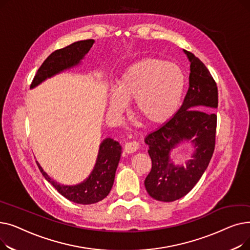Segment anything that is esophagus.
<instances>
[{
  "instance_id": "1",
  "label": "esophagus",
  "mask_w": 250,
  "mask_h": 250,
  "mask_svg": "<svg viewBox=\"0 0 250 250\" xmlns=\"http://www.w3.org/2000/svg\"><path fill=\"white\" fill-rule=\"evenodd\" d=\"M139 146H140L139 143L136 142V141L127 142V143H125L124 150H125V152H126V153H134V152H136V151L139 149Z\"/></svg>"
}]
</instances>
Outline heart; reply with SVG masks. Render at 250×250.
Wrapping results in <instances>:
<instances>
[{
    "mask_svg": "<svg viewBox=\"0 0 250 250\" xmlns=\"http://www.w3.org/2000/svg\"><path fill=\"white\" fill-rule=\"evenodd\" d=\"M185 89L178 67L155 59H143L123 73L110 92V112L120 116L134 99L135 114L149 125L166 122L177 110Z\"/></svg>",
    "mask_w": 250,
    "mask_h": 250,
    "instance_id": "obj_1",
    "label": "heart"
}]
</instances>
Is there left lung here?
I'll use <instances>...</instances> for the list:
<instances>
[{"mask_svg":"<svg viewBox=\"0 0 250 250\" xmlns=\"http://www.w3.org/2000/svg\"><path fill=\"white\" fill-rule=\"evenodd\" d=\"M190 62L189 87L178 111L145 138L152 169L145 188L153 199L173 202L198 183L215 150L218 88L204 62L183 49ZM190 139L195 152L187 167L174 166L169 154L180 142Z\"/></svg>","mask_w":250,"mask_h":250,"instance_id":"obj_1","label":"left lung"}]
</instances>
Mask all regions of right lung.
<instances>
[{
	"mask_svg": "<svg viewBox=\"0 0 250 250\" xmlns=\"http://www.w3.org/2000/svg\"><path fill=\"white\" fill-rule=\"evenodd\" d=\"M94 42L93 39H87L55 50L38 69L30 88L36 87L47 78L76 67L88 54ZM121 156L122 146L120 143L110 138L103 140L99 147L96 164L91 174L86 180L76 186L61 185L50 178L38 162L36 163L44 178L65 199L76 204L91 205L102 201L110 192Z\"/></svg>",
	"mask_w": 250,
	"mask_h": 250,
	"instance_id": "add662e5",
	"label": "right lung"
}]
</instances>
